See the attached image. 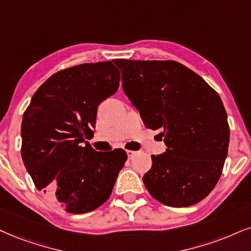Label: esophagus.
I'll return each mask as SVG.
<instances>
[{"instance_id":"34e87169","label":"esophagus","mask_w":251,"mask_h":251,"mask_svg":"<svg viewBox=\"0 0 251 251\" xmlns=\"http://www.w3.org/2000/svg\"><path fill=\"white\" fill-rule=\"evenodd\" d=\"M126 154H128V158H129V159H131V158H132V157H134V156H135V154H136V151H132V150H128V151H126Z\"/></svg>"}]
</instances>
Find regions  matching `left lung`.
<instances>
[{
	"label": "left lung",
	"mask_w": 251,
	"mask_h": 251,
	"mask_svg": "<svg viewBox=\"0 0 251 251\" xmlns=\"http://www.w3.org/2000/svg\"><path fill=\"white\" fill-rule=\"evenodd\" d=\"M113 61L145 126L159 129L168 147L164 153L151 156L145 187L166 206L196 205L215 187L228 153L229 126L221 98L177 61Z\"/></svg>",
	"instance_id": "1"
}]
</instances>
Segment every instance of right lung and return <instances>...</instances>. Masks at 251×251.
<instances>
[{
    "instance_id": "obj_1",
    "label": "right lung",
    "mask_w": 251,
    "mask_h": 251,
    "mask_svg": "<svg viewBox=\"0 0 251 251\" xmlns=\"http://www.w3.org/2000/svg\"><path fill=\"white\" fill-rule=\"evenodd\" d=\"M120 71L111 61L54 73L37 89L22 121V159L35 186L72 214L94 211L110 197L126 152H98L99 104L115 94Z\"/></svg>"
}]
</instances>
